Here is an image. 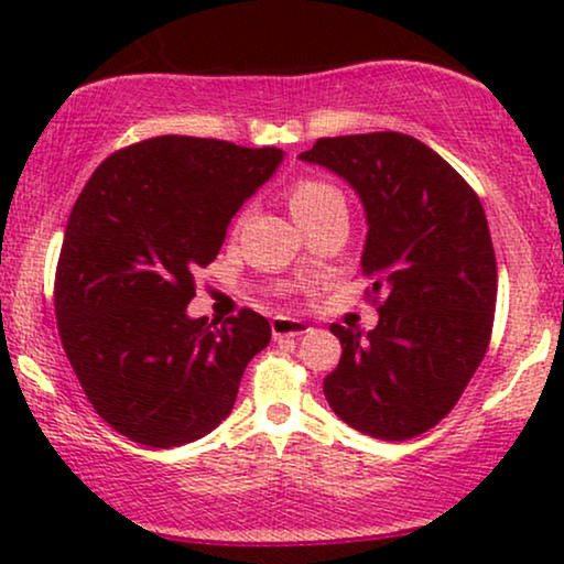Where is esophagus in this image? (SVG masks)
<instances>
[{"label":"esophagus","instance_id":"34e87169","mask_svg":"<svg viewBox=\"0 0 564 564\" xmlns=\"http://www.w3.org/2000/svg\"><path fill=\"white\" fill-rule=\"evenodd\" d=\"M311 330L305 321H297V318H288V315H276L272 318V336L274 341H282V338H295V336H303Z\"/></svg>","mask_w":564,"mask_h":564}]
</instances>
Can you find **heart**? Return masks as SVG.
<instances>
[{"instance_id": "1", "label": "heart", "mask_w": 564, "mask_h": 564, "mask_svg": "<svg viewBox=\"0 0 564 564\" xmlns=\"http://www.w3.org/2000/svg\"><path fill=\"white\" fill-rule=\"evenodd\" d=\"M330 207H346L341 189L336 184L318 176H300L290 187V210L295 215L300 226L307 220L318 218L321 213L330 210Z\"/></svg>"}]
</instances>
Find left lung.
I'll return each mask as SVG.
<instances>
[{
	"label": "left lung",
	"mask_w": 564,
	"mask_h": 564,
	"mask_svg": "<svg viewBox=\"0 0 564 564\" xmlns=\"http://www.w3.org/2000/svg\"><path fill=\"white\" fill-rule=\"evenodd\" d=\"M300 159L344 176L367 213L361 269L380 311L369 334L334 323L328 405L361 434L405 442L457 405L488 351L498 267L475 189L419 138H318Z\"/></svg>",
	"instance_id": "8db88e82"
}]
</instances>
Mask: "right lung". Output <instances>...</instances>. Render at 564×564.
Masks as SVG:
<instances>
[{"label": "right lung", "instance_id": "add662e5", "mask_svg": "<svg viewBox=\"0 0 564 564\" xmlns=\"http://www.w3.org/2000/svg\"><path fill=\"white\" fill-rule=\"evenodd\" d=\"M280 164V149L159 135L84 184L53 284L58 336L91 408L130 442L169 449L210 434L272 338L251 307L215 326L187 305L230 218Z\"/></svg>", "mask_w": 564, "mask_h": 564}]
</instances>
